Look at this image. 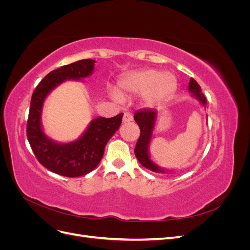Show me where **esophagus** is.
Returning <instances> with one entry per match:
<instances>
[{"instance_id":"1","label":"esophagus","mask_w":250,"mask_h":250,"mask_svg":"<svg viewBox=\"0 0 250 250\" xmlns=\"http://www.w3.org/2000/svg\"><path fill=\"white\" fill-rule=\"evenodd\" d=\"M133 120V116L131 115L130 112H125L123 116V123H127V122H131Z\"/></svg>"}]
</instances>
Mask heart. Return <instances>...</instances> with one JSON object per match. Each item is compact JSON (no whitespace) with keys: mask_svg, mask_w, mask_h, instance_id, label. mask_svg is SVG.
I'll return each instance as SVG.
<instances>
[{"mask_svg":"<svg viewBox=\"0 0 250 250\" xmlns=\"http://www.w3.org/2000/svg\"><path fill=\"white\" fill-rule=\"evenodd\" d=\"M122 94H141L148 105H156L167 101L175 93L176 78L170 73H158L152 69L131 71L118 82ZM119 98L118 94H115Z\"/></svg>","mask_w":250,"mask_h":250,"instance_id":"1","label":"heart"}]
</instances>
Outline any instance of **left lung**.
Returning a JSON list of instances; mask_svg holds the SVG:
<instances>
[{
    "instance_id": "left-lung-1",
    "label": "left lung",
    "mask_w": 250,
    "mask_h": 250,
    "mask_svg": "<svg viewBox=\"0 0 250 250\" xmlns=\"http://www.w3.org/2000/svg\"><path fill=\"white\" fill-rule=\"evenodd\" d=\"M188 89L193 93V96L197 98L199 102L206 107L207 99L201 92V87L194 78L190 79L188 82ZM157 116V111L151 108H144L138 110L134 113V121L140 126L141 134L137 142V145L134 148V154L137 156L138 161L144 167L153 171V172H164V170L160 169L155 164L151 162L148 154V146L152 137L153 128L155 124V120Z\"/></svg>"
}]
</instances>
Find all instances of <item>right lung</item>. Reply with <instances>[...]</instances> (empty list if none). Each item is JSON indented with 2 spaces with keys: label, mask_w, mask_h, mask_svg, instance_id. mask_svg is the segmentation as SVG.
I'll list each match as a JSON object with an SVG mask.
<instances>
[{
  "label": "right lung",
  "mask_w": 250,
  "mask_h": 250,
  "mask_svg": "<svg viewBox=\"0 0 250 250\" xmlns=\"http://www.w3.org/2000/svg\"><path fill=\"white\" fill-rule=\"evenodd\" d=\"M94 63L93 59H82L52 71L32 94L27 138L37 161L59 175L78 177L92 172L102 160L107 142L122 123L123 113L108 119L97 118L78 141L69 144H57L49 140L42 129L41 113L47 95L66 79L79 80L87 77L94 70Z\"/></svg>",
  "instance_id": "right-lung-1"
}]
</instances>
